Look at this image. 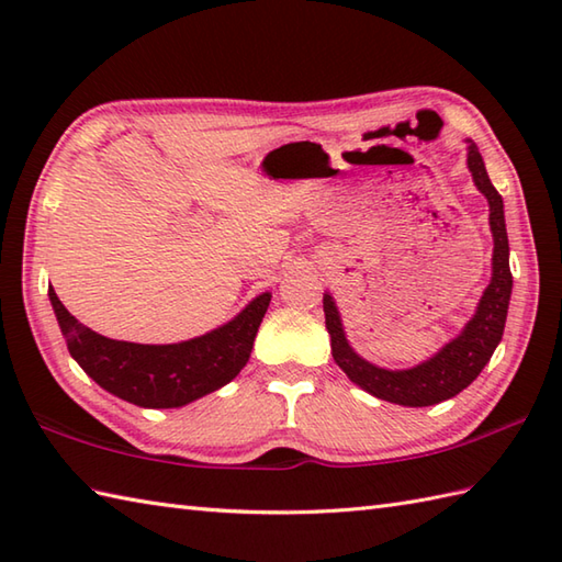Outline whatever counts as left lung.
<instances>
[{
    "instance_id": "left-lung-1",
    "label": "left lung",
    "mask_w": 562,
    "mask_h": 562,
    "mask_svg": "<svg viewBox=\"0 0 562 562\" xmlns=\"http://www.w3.org/2000/svg\"><path fill=\"white\" fill-rule=\"evenodd\" d=\"M465 166H469L475 188L481 190L491 207V234H493V274L483 296L475 306L469 324L461 328L457 338L441 345L429 360L411 369H386L357 355L345 336L342 318L333 294H324L326 328L330 336L333 360L342 369L352 384L372 393L374 398L405 405V408H425L461 393L471 381L491 362L495 348L503 340L509 296H512V272H509V241L505 226V205L495 186L487 178L485 164L473 139H465Z\"/></svg>"
}]
</instances>
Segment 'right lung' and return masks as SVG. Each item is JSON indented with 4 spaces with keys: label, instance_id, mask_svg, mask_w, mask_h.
<instances>
[{
    "label": "right lung",
    "instance_id": "obj_1",
    "mask_svg": "<svg viewBox=\"0 0 562 562\" xmlns=\"http://www.w3.org/2000/svg\"><path fill=\"white\" fill-rule=\"evenodd\" d=\"M47 296L69 355L101 389L139 408H181L226 386L246 367L272 294H258L205 336L169 345L111 340L79 324L53 288Z\"/></svg>",
    "mask_w": 562,
    "mask_h": 562
}]
</instances>
